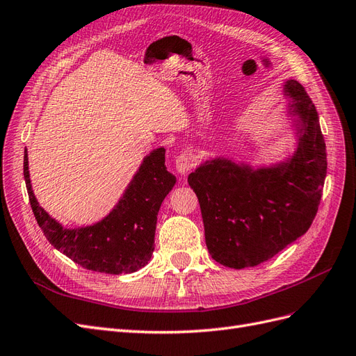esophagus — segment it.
I'll use <instances>...</instances> for the list:
<instances>
[{
  "instance_id": "obj_1",
  "label": "esophagus",
  "mask_w": 356,
  "mask_h": 356,
  "mask_svg": "<svg viewBox=\"0 0 356 356\" xmlns=\"http://www.w3.org/2000/svg\"><path fill=\"white\" fill-rule=\"evenodd\" d=\"M177 170L179 172V174H187V172H190L193 168H195L196 165V160H195V154H193L191 152H184L181 153L178 157H177Z\"/></svg>"
}]
</instances>
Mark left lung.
<instances>
[{"label":"left lung","mask_w":356,"mask_h":356,"mask_svg":"<svg viewBox=\"0 0 356 356\" xmlns=\"http://www.w3.org/2000/svg\"><path fill=\"white\" fill-rule=\"evenodd\" d=\"M291 111L298 115V148L288 163L252 170L215 159L188 175L199 199L211 257L225 267H254L303 236L327 175V149L318 111L305 88L288 80Z\"/></svg>","instance_id":"8db88e82"}]
</instances>
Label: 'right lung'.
Wrapping results in <instances>:
<instances>
[{
	"label": "right lung",
	"mask_w": 356,
	"mask_h": 356,
	"mask_svg": "<svg viewBox=\"0 0 356 356\" xmlns=\"http://www.w3.org/2000/svg\"><path fill=\"white\" fill-rule=\"evenodd\" d=\"M165 148L144 159L138 174L108 217L81 229H65L42 209L31 188L28 154L24 177L32 212L47 241L88 270L122 275L144 267L154 251L157 212L177 178L165 165Z\"/></svg>",
	"instance_id": "add662e5"
}]
</instances>
